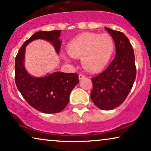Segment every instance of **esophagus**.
<instances>
[{
	"mask_svg": "<svg viewBox=\"0 0 151 151\" xmlns=\"http://www.w3.org/2000/svg\"><path fill=\"white\" fill-rule=\"evenodd\" d=\"M85 77V75H83V74H80L79 75V79H83V78Z\"/></svg>",
	"mask_w": 151,
	"mask_h": 151,
	"instance_id": "1",
	"label": "esophagus"
}]
</instances>
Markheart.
<instances>
[{
    "instance_id": "b5f03b06",
    "label": "heart",
    "mask_w": 151,
    "mask_h": 151,
    "mask_svg": "<svg viewBox=\"0 0 151 151\" xmlns=\"http://www.w3.org/2000/svg\"><path fill=\"white\" fill-rule=\"evenodd\" d=\"M114 50L113 39L106 33L82 34L68 44L70 55L81 58L83 66L91 72L103 70L111 59Z\"/></svg>"
}]
</instances>
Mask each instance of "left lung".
<instances>
[{
  "instance_id": "8db88e82",
  "label": "left lung",
  "mask_w": 151,
  "mask_h": 151,
  "mask_svg": "<svg viewBox=\"0 0 151 151\" xmlns=\"http://www.w3.org/2000/svg\"><path fill=\"white\" fill-rule=\"evenodd\" d=\"M115 41L116 56L106 70L91 78V99L98 108L110 110L124 101L137 75L134 50L129 40L119 31L105 27Z\"/></svg>"
}]
</instances>
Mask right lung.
<instances>
[{
  "label": "right lung",
  "mask_w": 151,
  "mask_h": 151,
  "mask_svg": "<svg viewBox=\"0 0 151 151\" xmlns=\"http://www.w3.org/2000/svg\"><path fill=\"white\" fill-rule=\"evenodd\" d=\"M60 32V30L36 32L25 41L15 58L14 80L17 89L31 106L44 113H58L64 110L71 91L79 83V75L56 72L43 77H32L24 65L25 48L32 41L41 39L51 42L59 53L62 43L59 39Z\"/></svg>",
  "instance_id": "add662e5"
}]
</instances>
